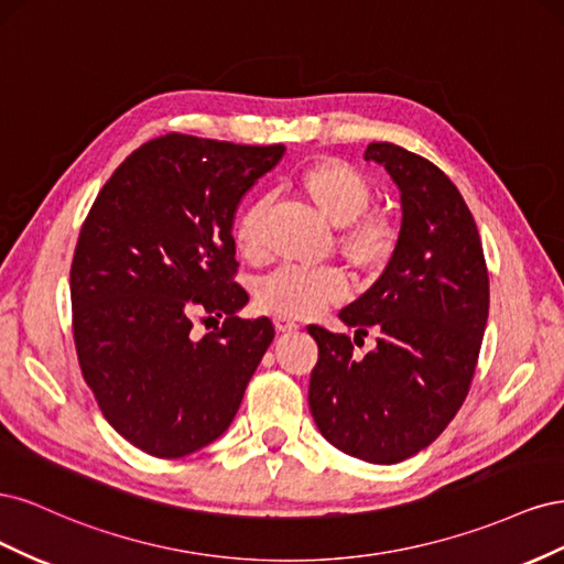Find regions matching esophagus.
I'll return each mask as SVG.
<instances>
[{
  "mask_svg": "<svg viewBox=\"0 0 564 564\" xmlns=\"http://www.w3.org/2000/svg\"><path fill=\"white\" fill-rule=\"evenodd\" d=\"M275 327H278V332H294V329H299V324L294 322V319H289V317H284V315H275Z\"/></svg>",
  "mask_w": 564,
  "mask_h": 564,
  "instance_id": "1",
  "label": "esophagus"
}]
</instances>
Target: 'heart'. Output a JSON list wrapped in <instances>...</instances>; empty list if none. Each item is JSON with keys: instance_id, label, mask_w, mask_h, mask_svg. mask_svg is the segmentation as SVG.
<instances>
[{"instance_id": "1", "label": "heart", "mask_w": 564, "mask_h": 564, "mask_svg": "<svg viewBox=\"0 0 564 564\" xmlns=\"http://www.w3.org/2000/svg\"><path fill=\"white\" fill-rule=\"evenodd\" d=\"M294 183L322 218L338 228V251L350 265L373 272L388 263L398 245V232L388 218L365 214L371 204V183L360 169L344 160L324 158L303 166ZM265 207V199L251 202L235 224V245L247 259H259L263 253ZM344 294L346 278L336 268L280 265L253 286L256 303L284 317H313Z\"/></svg>"}]
</instances>
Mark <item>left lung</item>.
I'll list each match as a JSON object with an SVG mask.
<instances>
[{
	"label": "left lung",
	"instance_id": "1",
	"mask_svg": "<svg viewBox=\"0 0 564 564\" xmlns=\"http://www.w3.org/2000/svg\"><path fill=\"white\" fill-rule=\"evenodd\" d=\"M400 191L402 224L381 278L338 313L377 348L352 357L346 334L308 327L319 360L308 404L322 437L367 464L425 449L464 404L489 315L480 232L445 172L392 143H369Z\"/></svg>",
	"mask_w": 564,
	"mask_h": 564
}]
</instances>
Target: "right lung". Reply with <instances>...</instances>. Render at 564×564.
<instances>
[{
    "label": "right lung",
    "instance_id": "1",
    "mask_svg": "<svg viewBox=\"0 0 564 564\" xmlns=\"http://www.w3.org/2000/svg\"><path fill=\"white\" fill-rule=\"evenodd\" d=\"M284 145L152 139L115 169L84 220L70 270L75 346L100 412L133 447L181 458L224 435L275 338L237 317L235 214ZM195 310L226 316L195 339Z\"/></svg>",
    "mask_w": 564,
    "mask_h": 564
}]
</instances>
